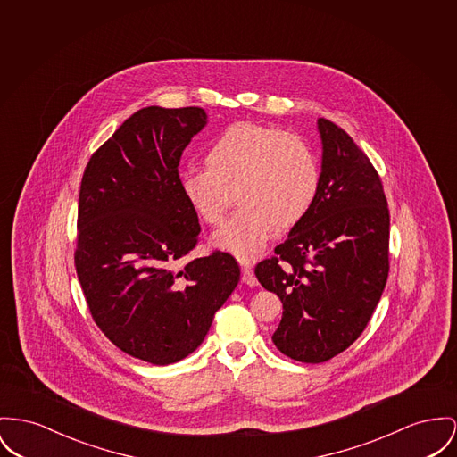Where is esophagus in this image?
I'll use <instances>...</instances> for the list:
<instances>
[{
    "mask_svg": "<svg viewBox=\"0 0 457 457\" xmlns=\"http://www.w3.org/2000/svg\"><path fill=\"white\" fill-rule=\"evenodd\" d=\"M243 282L247 284V286H251V287L258 284V280L254 277V270L251 267H247V265H243Z\"/></svg>",
    "mask_w": 457,
    "mask_h": 457,
    "instance_id": "esophagus-1",
    "label": "esophagus"
}]
</instances>
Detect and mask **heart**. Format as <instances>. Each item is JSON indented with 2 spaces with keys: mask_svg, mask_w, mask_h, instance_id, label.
I'll list each match as a JSON object with an SVG mask.
<instances>
[{
  "mask_svg": "<svg viewBox=\"0 0 457 457\" xmlns=\"http://www.w3.org/2000/svg\"><path fill=\"white\" fill-rule=\"evenodd\" d=\"M204 164L183 171V197L204 223L218 227L236 192L241 206L214 236V245L244 262L260 254L272 227L298 225L319 192L320 171L312 147L275 126L230 124L208 144Z\"/></svg>",
  "mask_w": 457,
  "mask_h": 457,
  "instance_id": "b5f03b06",
  "label": "heart"
}]
</instances>
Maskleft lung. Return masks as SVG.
I'll return each mask as SVG.
<instances>
[{
	"instance_id": "left-lung-1",
	"label": "left lung",
	"mask_w": 457,
	"mask_h": 457,
	"mask_svg": "<svg viewBox=\"0 0 457 457\" xmlns=\"http://www.w3.org/2000/svg\"><path fill=\"white\" fill-rule=\"evenodd\" d=\"M317 128V197L274 256L254 269L284 308L275 346L304 364L333 359L362 335L390 270V212L378 171L335 122L320 118Z\"/></svg>"
}]
</instances>
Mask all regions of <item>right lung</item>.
Instances as JSON below:
<instances>
[{
    "instance_id": "add662e5",
    "label": "right lung",
    "mask_w": 457,
    "mask_h": 457,
    "mask_svg": "<svg viewBox=\"0 0 457 457\" xmlns=\"http://www.w3.org/2000/svg\"><path fill=\"white\" fill-rule=\"evenodd\" d=\"M206 122L201 107L140 109L93 154L81 180L74 263L93 320L124 353L154 365L203 343L241 277L221 251L179 263L201 232L179 164Z\"/></svg>"
}]
</instances>
